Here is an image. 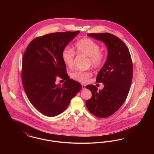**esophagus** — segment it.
I'll list each match as a JSON object with an SVG mask.
<instances>
[{"label":"esophagus","mask_w":154,"mask_h":154,"mask_svg":"<svg viewBox=\"0 0 154 154\" xmlns=\"http://www.w3.org/2000/svg\"><path fill=\"white\" fill-rule=\"evenodd\" d=\"M81 86H82V89H85V85L82 84Z\"/></svg>","instance_id":"34e87169"}]
</instances>
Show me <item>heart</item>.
<instances>
[{
	"label": "heart",
	"mask_w": 154,
	"mask_h": 154,
	"mask_svg": "<svg viewBox=\"0 0 154 154\" xmlns=\"http://www.w3.org/2000/svg\"><path fill=\"white\" fill-rule=\"evenodd\" d=\"M74 51L79 55H84L88 57V65L94 69H99L104 62V55L100 51V47L92 39L85 38L78 40L74 44ZM75 53L72 49L66 47L62 51L61 57L63 62L68 67L73 65ZM89 70H76L71 74V77L81 82H87L91 76Z\"/></svg>",
	"instance_id": "1"
}]
</instances>
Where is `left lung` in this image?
I'll return each mask as SVG.
<instances>
[{"label":"left lung","instance_id":"left-lung-1","mask_svg":"<svg viewBox=\"0 0 154 154\" xmlns=\"http://www.w3.org/2000/svg\"><path fill=\"white\" fill-rule=\"evenodd\" d=\"M88 36L104 43L108 55L96 81L102 82L104 87L97 91L94 85L86 86L92 95L86 101V106L96 117H108L121 107L129 94L133 78L132 58L128 48L115 35L102 33H89Z\"/></svg>","mask_w":154,"mask_h":154}]
</instances>
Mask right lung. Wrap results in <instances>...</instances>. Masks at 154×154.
<instances>
[{"label":"right lung","instance_id":"obj_1","mask_svg":"<svg viewBox=\"0 0 154 154\" xmlns=\"http://www.w3.org/2000/svg\"><path fill=\"white\" fill-rule=\"evenodd\" d=\"M80 31L57 32L37 37L28 45L22 58V82L26 96L38 111L48 117L66 110L80 91V83L70 79L61 54ZM66 80L56 84V77Z\"/></svg>","mask_w":154,"mask_h":154}]
</instances>
